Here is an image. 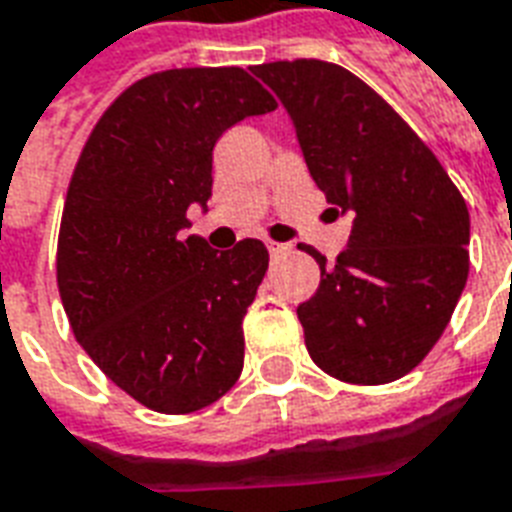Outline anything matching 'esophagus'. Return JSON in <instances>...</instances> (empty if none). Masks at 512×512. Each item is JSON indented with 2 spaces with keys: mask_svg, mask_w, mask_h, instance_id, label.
Listing matches in <instances>:
<instances>
[{
  "mask_svg": "<svg viewBox=\"0 0 512 512\" xmlns=\"http://www.w3.org/2000/svg\"><path fill=\"white\" fill-rule=\"evenodd\" d=\"M267 248L272 256H285V253L291 251V245H285V243H275V240H267Z\"/></svg>",
  "mask_w": 512,
  "mask_h": 512,
  "instance_id": "esophagus-1",
  "label": "esophagus"
}]
</instances>
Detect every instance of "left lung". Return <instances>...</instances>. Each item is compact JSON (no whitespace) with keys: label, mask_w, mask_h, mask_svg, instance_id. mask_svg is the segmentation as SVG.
I'll return each instance as SVG.
<instances>
[{"label":"left lung","mask_w":512,"mask_h":512,"mask_svg":"<svg viewBox=\"0 0 512 512\" xmlns=\"http://www.w3.org/2000/svg\"><path fill=\"white\" fill-rule=\"evenodd\" d=\"M283 101L310 176L350 243L334 267L310 245L320 285L299 304L304 344L350 384L406 376L449 326L470 272V213L422 138L352 71L296 58L251 66Z\"/></svg>","instance_id":"8db88e82"}]
</instances>
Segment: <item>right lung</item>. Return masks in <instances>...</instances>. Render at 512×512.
<instances>
[{
    "label": "right lung",
    "mask_w": 512,
    "mask_h": 512,
    "mask_svg": "<svg viewBox=\"0 0 512 512\" xmlns=\"http://www.w3.org/2000/svg\"><path fill=\"white\" fill-rule=\"evenodd\" d=\"M272 109L240 66L157 71L117 95L79 154L55 259L63 310L95 366L152 411H200L240 379L269 253L253 237L219 253L181 229L192 202L208 208L221 133Z\"/></svg>",
    "instance_id": "add662e5"
}]
</instances>
